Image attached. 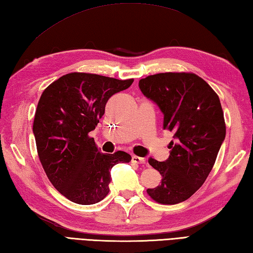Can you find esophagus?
Masks as SVG:
<instances>
[{
	"instance_id": "obj_1",
	"label": "esophagus",
	"mask_w": 253,
	"mask_h": 253,
	"mask_svg": "<svg viewBox=\"0 0 253 253\" xmlns=\"http://www.w3.org/2000/svg\"><path fill=\"white\" fill-rule=\"evenodd\" d=\"M131 162H132V163H136V164H146V163H147L146 160H144L143 158L137 157V155H132Z\"/></svg>"
}]
</instances>
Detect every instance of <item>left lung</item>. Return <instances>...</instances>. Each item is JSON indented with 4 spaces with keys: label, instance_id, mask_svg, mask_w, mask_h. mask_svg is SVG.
I'll use <instances>...</instances> for the list:
<instances>
[{
    "label": "left lung",
    "instance_id": "left-lung-1",
    "mask_svg": "<svg viewBox=\"0 0 253 253\" xmlns=\"http://www.w3.org/2000/svg\"><path fill=\"white\" fill-rule=\"evenodd\" d=\"M143 95L164 115L174 133L164 162L149 159L162 182L148 195L162 204L187 200L206 181L226 135L221 102L202 78L190 73H161L139 82Z\"/></svg>",
    "mask_w": 253,
    "mask_h": 253
}]
</instances>
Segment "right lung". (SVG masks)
<instances>
[{
	"label": "right lung",
	"mask_w": 253,
	"mask_h": 253,
	"mask_svg": "<svg viewBox=\"0 0 253 253\" xmlns=\"http://www.w3.org/2000/svg\"><path fill=\"white\" fill-rule=\"evenodd\" d=\"M132 83L71 73L42 93L32 128L38 155L47 178L68 200L84 206L103 200L110 191L113 166L130 162L124 151L100 152L89 132L104 115L107 100Z\"/></svg>",
	"instance_id": "add662e5"
}]
</instances>
